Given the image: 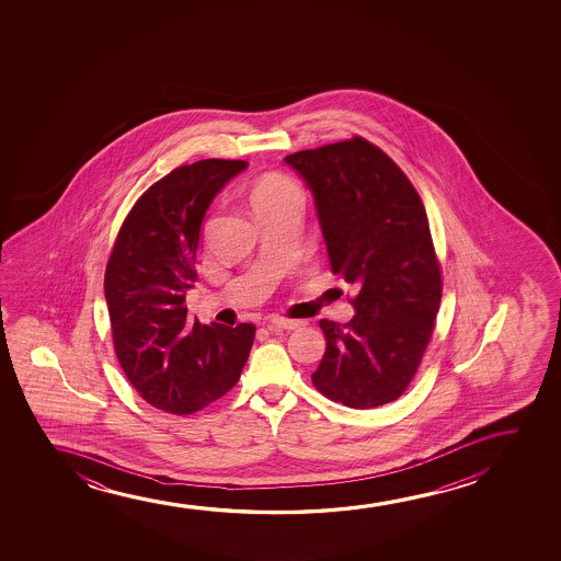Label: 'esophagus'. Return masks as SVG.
<instances>
[{"instance_id": "34e87169", "label": "esophagus", "mask_w": 561, "mask_h": 561, "mask_svg": "<svg viewBox=\"0 0 561 561\" xmlns=\"http://www.w3.org/2000/svg\"><path fill=\"white\" fill-rule=\"evenodd\" d=\"M302 322L299 320H287V318H272L270 320V328H282V330H297Z\"/></svg>"}]
</instances>
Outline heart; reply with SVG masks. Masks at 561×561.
<instances>
[{
	"label": "heart",
	"mask_w": 561,
	"mask_h": 561,
	"mask_svg": "<svg viewBox=\"0 0 561 561\" xmlns=\"http://www.w3.org/2000/svg\"><path fill=\"white\" fill-rule=\"evenodd\" d=\"M287 199H299V192H297V187L284 176L264 178V180H261V182L256 184L253 193H251L253 207Z\"/></svg>",
	"instance_id": "heart-1"
}]
</instances>
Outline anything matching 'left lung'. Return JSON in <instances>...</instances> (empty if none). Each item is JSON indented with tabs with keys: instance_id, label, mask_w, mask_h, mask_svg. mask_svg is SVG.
<instances>
[{
	"instance_id": "1",
	"label": "left lung",
	"mask_w": 561,
	"mask_h": 561,
	"mask_svg": "<svg viewBox=\"0 0 561 561\" xmlns=\"http://www.w3.org/2000/svg\"><path fill=\"white\" fill-rule=\"evenodd\" d=\"M284 161L312 192L331 272L356 289L351 322H320L328 345L312 381L354 410L383 407L407 391L440 305V270L422 199L366 139Z\"/></svg>"
}]
</instances>
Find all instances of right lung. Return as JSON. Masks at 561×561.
I'll return each instance as SVG.
<instances>
[{
    "label": "right lung",
    "mask_w": 561,
    "mask_h": 561,
    "mask_svg": "<svg viewBox=\"0 0 561 561\" xmlns=\"http://www.w3.org/2000/svg\"><path fill=\"white\" fill-rule=\"evenodd\" d=\"M245 169V161L207 159L172 170L139 197L108 259L116 356L139 397L169 414H193L224 397L253 346V323H192L184 307L203 218Z\"/></svg>",
    "instance_id": "1"
}]
</instances>
